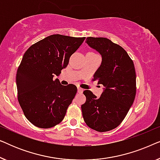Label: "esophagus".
Instances as JSON below:
<instances>
[{
	"instance_id": "34e87169",
	"label": "esophagus",
	"mask_w": 160,
	"mask_h": 160,
	"mask_svg": "<svg viewBox=\"0 0 160 160\" xmlns=\"http://www.w3.org/2000/svg\"><path fill=\"white\" fill-rule=\"evenodd\" d=\"M77 89H78V92L79 94H82L83 92V91H84L83 90V89L81 88V87H78Z\"/></svg>"
}]
</instances>
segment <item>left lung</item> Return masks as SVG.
Masks as SVG:
<instances>
[{
    "label": "left lung",
    "mask_w": 160,
    "mask_h": 160,
    "mask_svg": "<svg viewBox=\"0 0 160 160\" xmlns=\"http://www.w3.org/2000/svg\"><path fill=\"white\" fill-rule=\"evenodd\" d=\"M86 43L99 52L102 62L94 74V81L102 84L99 98L90 90L84 91L86 102L82 105L87 125L98 132L117 128L128 114L136 94L134 63L122 47L106 38L88 37Z\"/></svg>",
    "instance_id": "1"
}]
</instances>
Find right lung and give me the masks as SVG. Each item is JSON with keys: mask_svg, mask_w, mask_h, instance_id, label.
<instances>
[{"mask_svg": "<svg viewBox=\"0 0 160 160\" xmlns=\"http://www.w3.org/2000/svg\"><path fill=\"white\" fill-rule=\"evenodd\" d=\"M84 39L51 35L24 54L17 72V98L25 117L33 125L50 128L64 119L77 87L71 84L62 86L53 77L67 67L70 57Z\"/></svg>", "mask_w": 160, "mask_h": 160, "instance_id": "add662e5", "label": "right lung"}]
</instances>
